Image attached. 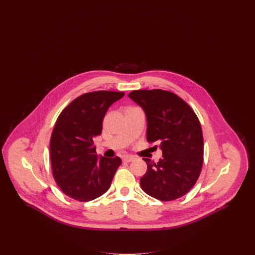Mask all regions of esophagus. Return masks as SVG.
<instances>
[{"mask_svg": "<svg viewBox=\"0 0 255 255\" xmlns=\"http://www.w3.org/2000/svg\"><path fill=\"white\" fill-rule=\"evenodd\" d=\"M133 159H134V158L132 156H125V157L122 158V160L124 162H131V161H133Z\"/></svg>", "mask_w": 255, "mask_h": 255, "instance_id": "esophagus-1", "label": "esophagus"}]
</instances>
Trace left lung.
Listing matches in <instances>:
<instances>
[{"label":"left lung","mask_w":255,"mask_h":255,"mask_svg":"<svg viewBox=\"0 0 255 255\" xmlns=\"http://www.w3.org/2000/svg\"><path fill=\"white\" fill-rule=\"evenodd\" d=\"M129 97L145 112L147 141L158 143L162 151L158 163L143 158L147 171L139 182L142 190L164 202L181 198L194 186L204 162V137L197 115L169 91L136 90Z\"/></svg>","instance_id":"8db88e82"}]
</instances>
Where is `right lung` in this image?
<instances>
[{
	"label": "right lung",
	"instance_id": "obj_1",
	"mask_svg": "<svg viewBox=\"0 0 255 255\" xmlns=\"http://www.w3.org/2000/svg\"><path fill=\"white\" fill-rule=\"evenodd\" d=\"M123 92L96 91L76 97L58 116L49 142L52 176L64 194L89 202L104 194L122 159L97 158L93 139L110 106Z\"/></svg>",
	"mask_w": 255,
	"mask_h": 255
}]
</instances>
